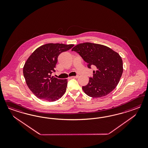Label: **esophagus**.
I'll return each mask as SVG.
<instances>
[{
  "label": "esophagus",
  "mask_w": 148,
  "mask_h": 148,
  "mask_svg": "<svg viewBox=\"0 0 148 148\" xmlns=\"http://www.w3.org/2000/svg\"><path fill=\"white\" fill-rule=\"evenodd\" d=\"M78 77H79V75H76V76H72L71 77L72 78H78Z\"/></svg>",
  "instance_id": "esophagus-1"
}]
</instances>
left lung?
I'll return each mask as SVG.
<instances>
[{"instance_id": "obj_1", "label": "left lung", "mask_w": 148, "mask_h": 148, "mask_svg": "<svg viewBox=\"0 0 148 148\" xmlns=\"http://www.w3.org/2000/svg\"><path fill=\"white\" fill-rule=\"evenodd\" d=\"M72 50L80 55L88 68H96L88 84L82 86L87 95L103 97L116 87L123 72V61L118 53L105 45L90 42L76 45Z\"/></svg>"}]
</instances>
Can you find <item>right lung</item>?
<instances>
[{"label": "right lung", "mask_w": 148, "mask_h": 148, "mask_svg": "<svg viewBox=\"0 0 148 148\" xmlns=\"http://www.w3.org/2000/svg\"><path fill=\"white\" fill-rule=\"evenodd\" d=\"M74 45L48 43L37 48L27 58L23 75L29 88L38 99L53 102L66 91L67 80L51 77L58 55L71 49Z\"/></svg>", "instance_id": "1"}]
</instances>
